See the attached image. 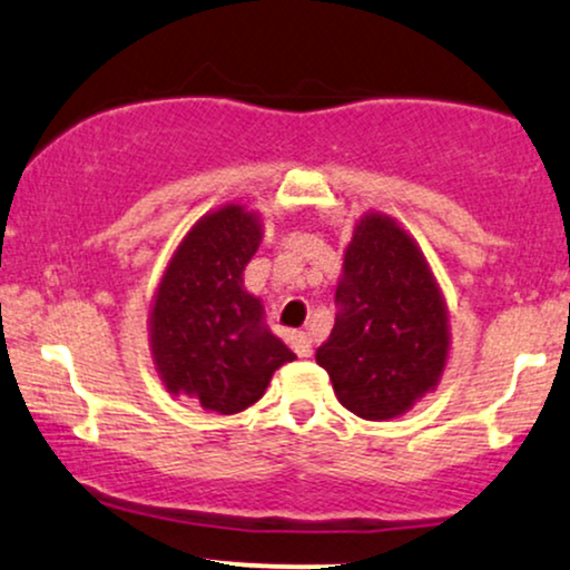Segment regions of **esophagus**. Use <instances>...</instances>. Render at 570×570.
<instances>
[{"mask_svg": "<svg viewBox=\"0 0 570 570\" xmlns=\"http://www.w3.org/2000/svg\"><path fill=\"white\" fill-rule=\"evenodd\" d=\"M292 351L299 355V358H307L313 355V337L307 332H294L292 334Z\"/></svg>", "mask_w": 570, "mask_h": 570, "instance_id": "1", "label": "esophagus"}]
</instances>
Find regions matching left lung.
<instances>
[{"label": "left lung", "mask_w": 570, "mask_h": 570, "mask_svg": "<svg viewBox=\"0 0 570 570\" xmlns=\"http://www.w3.org/2000/svg\"><path fill=\"white\" fill-rule=\"evenodd\" d=\"M337 318L315 361L361 420H393L441 380L449 315L420 246L385 215H366L347 244Z\"/></svg>", "instance_id": "left-lung-1"}]
</instances>
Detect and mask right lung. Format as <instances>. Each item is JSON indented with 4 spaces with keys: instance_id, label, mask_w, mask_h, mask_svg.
Instances as JSON below:
<instances>
[{
    "instance_id": "obj_1",
    "label": "right lung",
    "mask_w": 570,
    "mask_h": 570,
    "mask_svg": "<svg viewBox=\"0 0 570 570\" xmlns=\"http://www.w3.org/2000/svg\"><path fill=\"white\" fill-rule=\"evenodd\" d=\"M259 242V217L236 204L198 219L177 246L150 313L161 382L217 414L252 406L273 372L294 361L263 324L259 299L244 289V267Z\"/></svg>"
}]
</instances>
